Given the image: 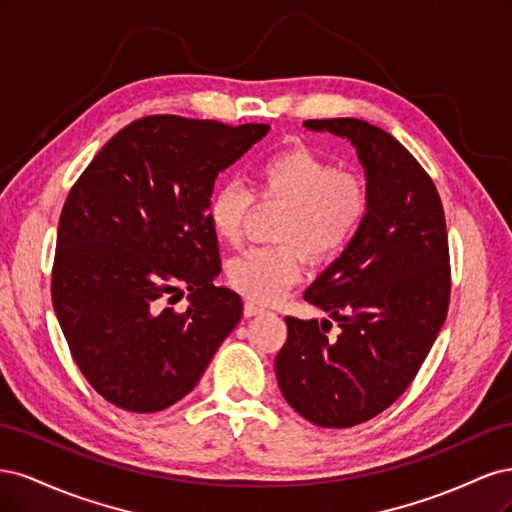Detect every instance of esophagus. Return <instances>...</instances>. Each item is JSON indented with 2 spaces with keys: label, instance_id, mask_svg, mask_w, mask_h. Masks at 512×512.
<instances>
[{
  "label": "esophagus",
  "instance_id": "34e87169",
  "mask_svg": "<svg viewBox=\"0 0 512 512\" xmlns=\"http://www.w3.org/2000/svg\"><path fill=\"white\" fill-rule=\"evenodd\" d=\"M262 312H265V307H260V305H256V303H250V301H247V303L243 305V314H245L247 318H252V316H260Z\"/></svg>",
  "mask_w": 512,
  "mask_h": 512
}]
</instances>
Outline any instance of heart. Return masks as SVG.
Instances as JSON below:
<instances>
[{"mask_svg":"<svg viewBox=\"0 0 512 512\" xmlns=\"http://www.w3.org/2000/svg\"><path fill=\"white\" fill-rule=\"evenodd\" d=\"M256 196L280 203L273 247H256L228 265V284L252 303H271L301 280L306 252L324 262L361 230L369 211L367 181L354 170H339L329 158L305 145L275 151L254 168ZM254 198L237 181H224L207 203V220L215 237L230 247L243 243Z\"/></svg>","mask_w":512,"mask_h":512,"instance_id":"heart-1","label":"heart"}]
</instances>
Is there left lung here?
Masks as SVG:
<instances>
[{"mask_svg":"<svg viewBox=\"0 0 512 512\" xmlns=\"http://www.w3.org/2000/svg\"><path fill=\"white\" fill-rule=\"evenodd\" d=\"M346 136L365 166L367 218L303 299L337 322L286 316L275 356L282 395L309 423L346 429L406 393L451 303V256L440 194L397 138L363 119H307Z\"/></svg>","mask_w":512,"mask_h":512,"instance_id":"left-lung-1","label":"left lung"}]
</instances>
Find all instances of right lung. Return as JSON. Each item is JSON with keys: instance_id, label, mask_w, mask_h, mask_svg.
<instances>
[{"instance_id": "1", "label": "right lung", "mask_w": 512, "mask_h": 512, "mask_svg": "<svg viewBox=\"0 0 512 512\" xmlns=\"http://www.w3.org/2000/svg\"><path fill=\"white\" fill-rule=\"evenodd\" d=\"M271 128L147 115L108 141L59 215L51 297L81 374L113 406L160 412L188 395L237 327L243 301L215 288L213 183ZM185 287L191 307L172 301Z\"/></svg>"}]
</instances>
